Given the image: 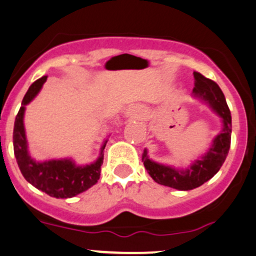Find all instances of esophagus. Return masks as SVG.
<instances>
[{
	"label": "esophagus",
	"instance_id": "obj_1",
	"mask_svg": "<svg viewBox=\"0 0 256 256\" xmlns=\"http://www.w3.org/2000/svg\"><path fill=\"white\" fill-rule=\"evenodd\" d=\"M128 114H129V112H128Z\"/></svg>",
	"mask_w": 256,
	"mask_h": 256
}]
</instances>
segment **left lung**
<instances>
[{
  "instance_id": "left-lung-1",
  "label": "left lung",
  "mask_w": 256,
  "mask_h": 256,
  "mask_svg": "<svg viewBox=\"0 0 256 256\" xmlns=\"http://www.w3.org/2000/svg\"><path fill=\"white\" fill-rule=\"evenodd\" d=\"M193 92L210 105L211 108L222 118L224 127L221 133L214 139L212 146L205 156L196 160L184 171L172 168L170 166L156 164L151 161L144 150L142 161L146 171L156 183L171 186L178 190H192L214 177L226 160L230 146V133H232V117L228 108L224 92L215 82L206 78L202 73L194 72Z\"/></svg>"
}]
</instances>
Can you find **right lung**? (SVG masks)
Instances as JSON below:
<instances>
[{
  "instance_id": "right-lung-1",
  "label": "right lung",
  "mask_w": 256,
  "mask_h": 256,
  "mask_svg": "<svg viewBox=\"0 0 256 256\" xmlns=\"http://www.w3.org/2000/svg\"><path fill=\"white\" fill-rule=\"evenodd\" d=\"M48 76H41L34 82L22 101V107L16 116L13 129V149L22 174L28 182L41 192L57 199H67L83 193L98 183L100 178L101 164L104 162V149L101 148L100 158L94 164L86 166H76L70 160H51L35 162L28 154L26 132H24L23 116L26 105L36 96Z\"/></svg>"
}]
</instances>
